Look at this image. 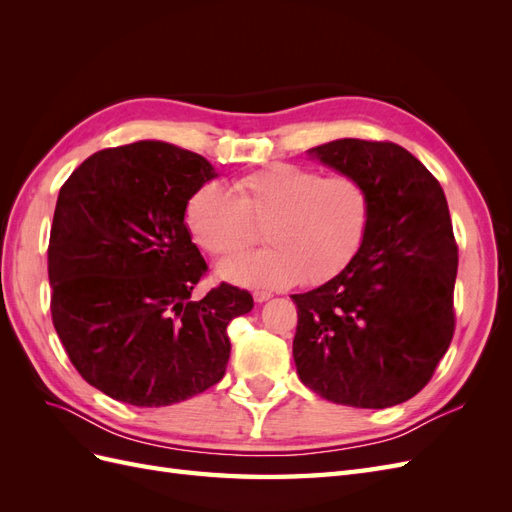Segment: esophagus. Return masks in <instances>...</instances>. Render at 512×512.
Returning a JSON list of instances; mask_svg holds the SVG:
<instances>
[{"label": "esophagus", "instance_id": "1", "mask_svg": "<svg viewBox=\"0 0 512 512\" xmlns=\"http://www.w3.org/2000/svg\"><path fill=\"white\" fill-rule=\"evenodd\" d=\"M273 297L271 292H267V290H254V301L256 303H265V301H269Z\"/></svg>", "mask_w": 512, "mask_h": 512}]
</instances>
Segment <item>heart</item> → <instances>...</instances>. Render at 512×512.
Listing matches in <instances>:
<instances>
[{"label":"heart","instance_id":"obj_1","mask_svg":"<svg viewBox=\"0 0 512 512\" xmlns=\"http://www.w3.org/2000/svg\"><path fill=\"white\" fill-rule=\"evenodd\" d=\"M374 198L354 175L273 164L235 181V194L207 181L185 203V224L213 256H230L260 239L271 247L235 256L220 275L245 286L322 284L342 273L367 241Z\"/></svg>","mask_w":512,"mask_h":512}]
</instances>
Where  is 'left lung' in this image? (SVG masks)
I'll return each instance as SVG.
<instances>
[{
    "instance_id": "8db88e82",
    "label": "left lung",
    "mask_w": 512,
    "mask_h": 512,
    "mask_svg": "<svg viewBox=\"0 0 512 512\" xmlns=\"http://www.w3.org/2000/svg\"><path fill=\"white\" fill-rule=\"evenodd\" d=\"M309 153L374 198L363 250L303 294L292 354L301 382L333 404L389 408L431 380L455 333L457 241L438 179L389 141L342 138Z\"/></svg>"
}]
</instances>
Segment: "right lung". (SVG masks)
<instances>
[{
  "instance_id": "add662e5",
  "label": "right lung",
  "mask_w": 512,
  "mask_h": 512,
  "mask_svg": "<svg viewBox=\"0 0 512 512\" xmlns=\"http://www.w3.org/2000/svg\"><path fill=\"white\" fill-rule=\"evenodd\" d=\"M213 177L194 151L138 141L89 156L59 190L51 318L74 369L123 404L170 406L218 384L226 327L254 307L226 282L192 299L207 262L185 203Z\"/></svg>"
}]
</instances>
